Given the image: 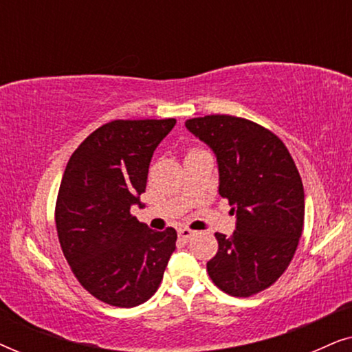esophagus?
<instances>
[{"label":"esophagus","mask_w":352,"mask_h":352,"mask_svg":"<svg viewBox=\"0 0 352 352\" xmlns=\"http://www.w3.org/2000/svg\"><path fill=\"white\" fill-rule=\"evenodd\" d=\"M177 235H179V239L181 240H190L192 239V235H194V230H190V229H187V228H181L179 230H177Z\"/></svg>","instance_id":"esophagus-1"}]
</instances>
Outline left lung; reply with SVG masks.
Segmentation results:
<instances>
[{
	"instance_id": "left-lung-1",
	"label": "left lung",
	"mask_w": 352,
	"mask_h": 352,
	"mask_svg": "<svg viewBox=\"0 0 352 352\" xmlns=\"http://www.w3.org/2000/svg\"><path fill=\"white\" fill-rule=\"evenodd\" d=\"M187 129L216 153L219 195L237 216L230 237L216 232L218 253L206 263L216 287L248 298L266 290L287 271L305 226V189L280 139L252 120L206 115Z\"/></svg>"
}]
</instances>
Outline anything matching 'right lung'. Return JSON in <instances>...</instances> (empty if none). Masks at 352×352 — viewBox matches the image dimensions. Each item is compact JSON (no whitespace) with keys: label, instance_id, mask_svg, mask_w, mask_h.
<instances>
[{"label":"right lung","instance_id":"right-lung-1","mask_svg":"<svg viewBox=\"0 0 352 352\" xmlns=\"http://www.w3.org/2000/svg\"><path fill=\"white\" fill-rule=\"evenodd\" d=\"M176 124L113 120L72 153L56 201L62 253L86 292L117 307L146 302L176 248L173 228L148 229L131 214L142 204L153 151Z\"/></svg>","mask_w":352,"mask_h":352}]
</instances>
